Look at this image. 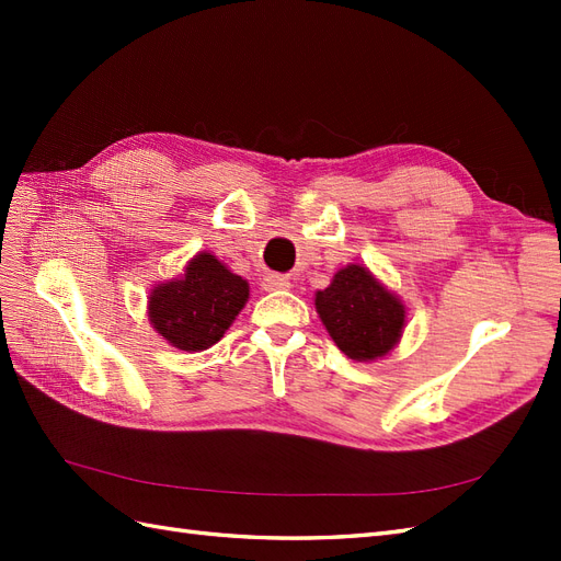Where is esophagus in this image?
Returning a JSON list of instances; mask_svg holds the SVG:
<instances>
[{"instance_id": "esophagus-1", "label": "esophagus", "mask_w": 561, "mask_h": 561, "mask_svg": "<svg viewBox=\"0 0 561 561\" xmlns=\"http://www.w3.org/2000/svg\"><path fill=\"white\" fill-rule=\"evenodd\" d=\"M291 279L284 277V274H267L265 277V289H289Z\"/></svg>"}]
</instances>
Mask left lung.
<instances>
[{
	"label": "left lung",
	"instance_id": "8db88e82",
	"mask_svg": "<svg viewBox=\"0 0 561 561\" xmlns=\"http://www.w3.org/2000/svg\"><path fill=\"white\" fill-rule=\"evenodd\" d=\"M316 311L340 352L364 364L396 350L408 323L400 296L359 262L337 270L328 287L316 291Z\"/></svg>",
	"mask_w": 561,
	"mask_h": 561
}]
</instances>
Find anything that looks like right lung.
<instances>
[{
	"mask_svg": "<svg viewBox=\"0 0 561 561\" xmlns=\"http://www.w3.org/2000/svg\"><path fill=\"white\" fill-rule=\"evenodd\" d=\"M250 299V284L209 250L187 260L183 274L149 291L151 328L181 352H202L217 344Z\"/></svg>",
	"mask_w": 561,
	"mask_h": 561,
	"instance_id": "add662e5",
	"label": "right lung"
}]
</instances>
